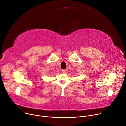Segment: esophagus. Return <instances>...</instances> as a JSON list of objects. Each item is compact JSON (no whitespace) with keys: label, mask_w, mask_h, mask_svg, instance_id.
Masks as SVG:
<instances>
[{"label":"esophagus","mask_w":126,"mask_h":126,"mask_svg":"<svg viewBox=\"0 0 126 126\" xmlns=\"http://www.w3.org/2000/svg\"><path fill=\"white\" fill-rule=\"evenodd\" d=\"M62 72L63 73H65L66 72V71L65 70H62Z\"/></svg>","instance_id":"1"}]
</instances>
